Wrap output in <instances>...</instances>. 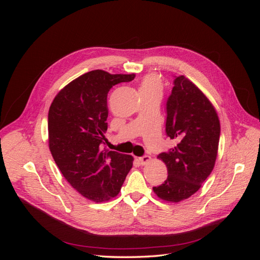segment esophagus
Returning a JSON list of instances; mask_svg holds the SVG:
<instances>
[{"instance_id":"obj_1","label":"esophagus","mask_w":260,"mask_h":260,"mask_svg":"<svg viewBox=\"0 0 260 260\" xmlns=\"http://www.w3.org/2000/svg\"><path fill=\"white\" fill-rule=\"evenodd\" d=\"M139 160H140V162L142 164V165H146L147 162L151 161V157H149L148 155H143V156L140 157Z\"/></svg>"}]
</instances>
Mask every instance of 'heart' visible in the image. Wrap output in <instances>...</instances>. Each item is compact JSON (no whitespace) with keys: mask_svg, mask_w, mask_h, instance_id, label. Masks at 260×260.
I'll return each instance as SVG.
<instances>
[{"mask_svg":"<svg viewBox=\"0 0 260 260\" xmlns=\"http://www.w3.org/2000/svg\"><path fill=\"white\" fill-rule=\"evenodd\" d=\"M141 93L147 92H160L161 91V80L157 75H147L142 83H141Z\"/></svg>","mask_w":260,"mask_h":260,"instance_id":"1","label":"heart"}]
</instances>
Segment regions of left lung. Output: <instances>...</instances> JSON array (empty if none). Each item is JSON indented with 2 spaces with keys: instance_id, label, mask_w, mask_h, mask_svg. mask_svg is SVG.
<instances>
[{
  "instance_id": "obj_1",
  "label": "left lung",
  "mask_w": 260,
  "mask_h": 260,
  "mask_svg": "<svg viewBox=\"0 0 260 260\" xmlns=\"http://www.w3.org/2000/svg\"><path fill=\"white\" fill-rule=\"evenodd\" d=\"M166 114V135L177 145L158 155L168 177L153 190L159 199L177 203L198 192L214 169L220 122L208 99L184 76H175Z\"/></svg>"
}]
</instances>
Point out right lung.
Instances as JSON below:
<instances>
[{
    "label": "right lung",
    "mask_w": 260,
    "mask_h": 260,
    "mask_svg": "<svg viewBox=\"0 0 260 260\" xmlns=\"http://www.w3.org/2000/svg\"><path fill=\"white\" fill-rule=\"evenodd\" d=\"M135 77L92 70L67 84L51 104L48 128L53 158L70 185L93 202L115 198L132 168V156L104 146V132L109 90Z\"/></svg>",
    "instance_id": "right-lung-1"
}]
</instances>
